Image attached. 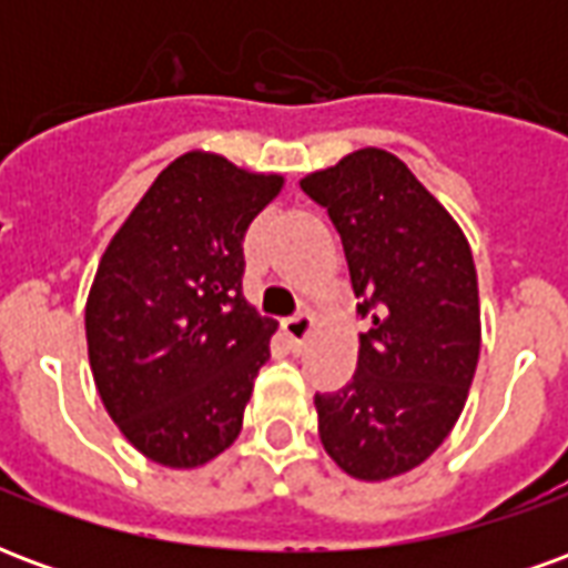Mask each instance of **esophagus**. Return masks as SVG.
<instances>
[{"mask_svg": "<svg viewBox=\"0 0 568 568\" xmlns=\"http://www.w3.org/2000/svg\"><path fill=\"white\" fill-rule=\"evenodd\" d=\"M313 325H316V320H313L310 313H297V316L283 322V334L288 337V344L295 346V349H301L304 341L310 337V332H313Z\"/></svg>", "mask_w": 568, "mask_h": 568, "instance_id": "1", "label": "esophagus"}]
</instances>
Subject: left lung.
<instances>
[{"label":"left lung","instance_id":"obj_1","mask_svg":"<svg viewBox=\"0 0 568 568\" xmlns=\"http://www.w3.org/2000/svg\"><path fill=\"white\" fill-rule=\"evenodd\" d=\"M344 243L358 313V365L316 395L325 453L358 480H389L438 450L463 414L480 356L471 246L402 158L358 149L301 179Z\"/></svg>","mask_w":568,"mask_h":568}]
</instances>
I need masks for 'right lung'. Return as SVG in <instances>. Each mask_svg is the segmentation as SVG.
I'll use <instances>...</instances> for the list:
<instances>
[{
  "label": "right lung",
  "mask_w": 568,
  "mask_h": 568,
  "mask_svg": "<svg viewBox=\"0 0 568 568\" xmlns=\"http://www.w3.org/2000/svg\"><path fill=\"white\" fill-rule=\"evenodd\" d=\"M283 185L185 151L105 246L84 307L88 358L109 417L151 463L200 468L243 428L276 332L243 297V236Z\"/></svg>",
  "instance_id": "1"
}]
</instances>
